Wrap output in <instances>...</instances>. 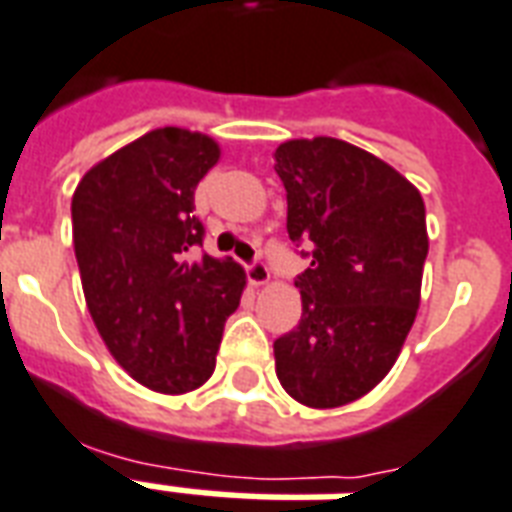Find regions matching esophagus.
Here are the masks:
<instances>
[{"label": "esophagus", "mask_w": 512, "mask_h": 512, "mask_svg": "<svg viewBox=\"0 0 512 512\" xmlns=\"http://www.w3.org/2000/svg\"><path fill=\"white\" fill-rule=\"evenodd\" d=\"M247 279L249 284H255V287H263V284H268V279H271V271H268V265H265L263 260H252V263L247 265Z\"/></svg>", "instance_id": "1"}]
</instances>
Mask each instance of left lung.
Returning a JSON list of instances; mask_svg holds the SVG:
<instances>
[{"instance_id":"1","label":"left lung","mask_w":512,"mask_h":512,"mask_svg":"<svg viewBox=\"0 0 512 512\" xmlns=\"http://www.w3.org/2000/svg\"><path fill=\"white\" fill-rule=\"evenodd\" d=\"M287 233L311 260L295 279L300 322L273 341L284 392L308 408L360 400L392 370L411 333L427 260L416 187L341 139H292L273 152Z\"/></svg>"}]
</instances>
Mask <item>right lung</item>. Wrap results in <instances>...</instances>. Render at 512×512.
Returning a JSON list of instances; mask_svg holds the SVG:
<instances>
[{"label":"right lung","mask_w":512,"mask_h":512,"mask_svg":"<svg viewBox=\"0 0 512 512\" xmlns=\"http://www.w3.org/2000/svg\"><path fill=\"white\" fill-rule=\"evenodd\" d=\"M220 147L185 128H155L96 163L74 190V255L93 325L139 384L185 395L214 373L225 319L247 276L195 247V187Z\"/></svg>","instance_id":"add662e5"}]
</instances>
